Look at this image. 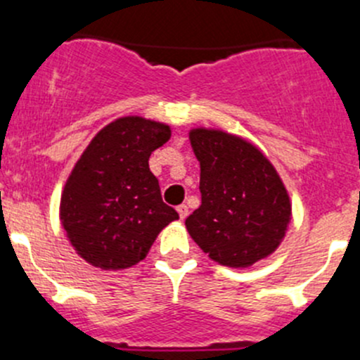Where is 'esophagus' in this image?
<instances>
[{
  "mask_svg": "<svg viewBox=\"0 0 360 360\" xmlns=\"http://www.w3.org/2000/svg\"><path fill=\"white\" fill-rule=\"evenodd\" d=\"M177 212H179V218L184 219L188 216V205L186 204H181L177 205Z\"/></svg>",
  "mask_w": 360,
  "mask_h": 360,
  "instance_id": "esophagus-1",
  "label": "esophagus"
}]
</instances>
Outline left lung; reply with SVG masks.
I'll return each mask as SVG.
<instances>
[{"mask_svg":"<svg viewBox=\"0 0 360 360\" xmlns=\"http://www.w3.org/2000/svg\"><path fill=\"white\" fill-rule=\"evenodd\" d=\"M200 162V207L186 218L195 243L230 267H248L278 248L290 221L280 176L255 146L236 135L193 130Z\"/></svg>","mask_w":360,"mask_h":360,"instance_id":"obj_1","label":"left lung"}]
</instances>
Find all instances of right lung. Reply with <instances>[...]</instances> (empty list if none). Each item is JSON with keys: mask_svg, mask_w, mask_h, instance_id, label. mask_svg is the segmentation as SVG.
<instances>
[{"mask_svg": "<svg viewBox=\"0 0 360 360\" xmlns=\"http://www.w3.org/2000/svg\"><path fill=\"white\" fill-rule=\"evenodd\" d=\"M169 139L167 124L121 117L82 153L63 190L61 223L84 260L131 267L144 260L160 230L179 218L149 170L151 153Z\"/></svg>", "mask_w": 360, "mask_h": 360, "instance_id": "1", "label": "right lung"}]
</instances>
